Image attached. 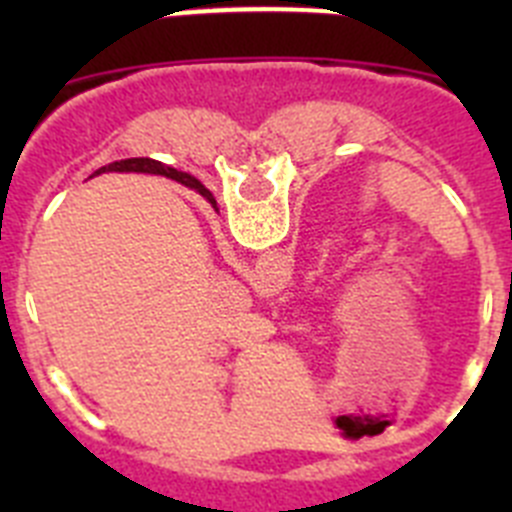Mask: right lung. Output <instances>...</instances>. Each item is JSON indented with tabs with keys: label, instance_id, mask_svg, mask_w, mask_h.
I'll list each match as a JSON object with an SVG mask.
<instances>
[{
	"label": "right lung",
	"instance_id": "obj_1",
	"mask_svg": "<svg viewBox=\"0 0 512 512\" xmlns=\"http://www.w3.org/2000/svg\"><path fill=\"white\" fill-rule=\"evenodd\" d=\"M99 171H151V174H164L169 176V179H176V182H182L184 187L194 189V192H200L202 197H207V200L215 205V200H212V194L207 192L205 187H202L194 176L184 174V171H176V169H169V166L158 164V161H151V158H125V161H115V164L104 166V169Z\"/></svg>",
	"mask_w": 512,
	"mask_h": 512
}]
</instances>
